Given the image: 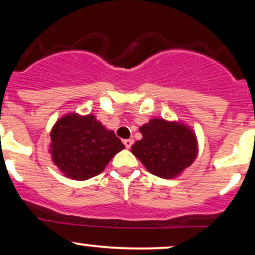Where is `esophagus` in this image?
<instances>
[{
  "label": "esophagus",
  "mask_w": 255,
  "mask_h": 255,
  "mask_svg": "<svg viewBox=\"0 0 255 255\" xmlns=\"http://www.w3.org/2000/svg\"><path fill=\"white\" fill-rule=\"evenodd\" d=\"M133 140L131 139H126V140H124V144H125V146L127 148H129V147H131V145H133Z\"/></svg>",
  "instance_id": "34e87169"
}]
</instances>
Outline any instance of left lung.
<instances>
[{
	"instance_id": "left-lung-1",
	"label": "left lung",
	"mask_w": 255,
	"mask_h": 255,
	"mask_svg": "<svg viewBox=\"0 0 255 255\" xmlns=\"http://www.w3.org/2000/svg\"><path fill=\"white\" fill-rule=\"evenodd\" d=\"M139 130L142 139L137 140L130 151L151 174L172 178L194 162L197 139L186 126L153 119Z\"/></svg>"
}]
</instances>
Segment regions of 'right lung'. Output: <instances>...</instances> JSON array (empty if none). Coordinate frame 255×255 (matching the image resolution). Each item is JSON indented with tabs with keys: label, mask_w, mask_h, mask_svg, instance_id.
Returning <instances> with one entry per match:
<instances>
[{
	"label": "right lung",
	"mask_w": 255,
	"mask_h": 255,
	"mask_svg": "<svg viewBox=\"0 0 255 255\" xmlns=\"http://www.w3.org/2000/svg\"><path fill=\"white\" fill-rule=\"evenodd\" d=\"M52 160L66 176L84 181L97 176L125 145L93 115L63 116L52 128Z\"/></svg>",
	"instance_id": "right-lung-1"
}]
</instances>
